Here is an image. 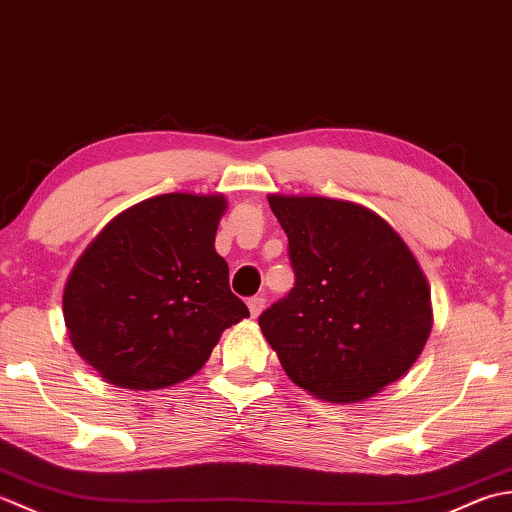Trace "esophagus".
I'll return each instance as SVG.
<instances>
[{
    "mask_svg": "<svg viewBox=\"0 0 512 512\" xmlns=\"http://www.w3.org/2000/svg\"><path fill=\"white\" fill-rule=\"evenodd\" d=\"M247 307H249V314H252V316L256 318V316H260V311L265 309V298H263V296L249 298V300H247Z\"/></svg>",
    "mask_w": 512,
    "mask_h": 512,
    "instance_id": "1",
    "label": "esophagus"
}]
</instances>
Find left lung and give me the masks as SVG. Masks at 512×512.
I'll use <instances>...</instances> for the list:
<instances>
[{
    "label": "left lung",
    "instance_id": "obj_1",
    "mask_svg": "<svg viewBox=\"0 0 512 512\" xmlns=\"http://www.w3.org/2000/svg\"><path fill=\"white\" fill-rule=\"evenodd\" d=\"M296 285L258 318L285 373L320 400H369L420 358L431 289L382 216L327 196L269 194Z\"/></svg>",
    "mask_w": 512,
    "mask_h": 512
}]
</instances>
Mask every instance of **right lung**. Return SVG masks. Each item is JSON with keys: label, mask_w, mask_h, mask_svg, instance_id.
I'll return each instance as SVG.
<instances>
[{"label": "right lung", "mask_w": 512, "mask_h": 512, "mask_svg": "<svg viewBox=\"0 0 512 512\" xmlns=\"http://www.w3.org/2000/svg\"><path fill=\"white\" fill-rule=\"evenodd\" d=\"M223 194L172 192L114 216L72 267L68 338L101 378L154 391L203 367L221 333L249 316L216 254Z\"/></svg>", "instance_id": "obj_1"}]
</instances>
